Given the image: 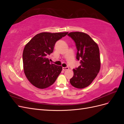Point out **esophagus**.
<instances>
[{"label":"esophagus","mask_w":124,"mask_h":124,"mask_svg":"<svg viewBox=\"0 0 124 124\" xmlns=\"http://www.w3.org/2000/svg\"><path fill=\"white\" fill-rule=\"evenodd\" d=\"M69 69V67H63L62 68V70H68Z\"/></svg>","instance_id":"1"}]
</instances>
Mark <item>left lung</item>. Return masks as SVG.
<instances>
[{"label":"left lung","mask_w":124,"mask_h":124,"mask_svg":"<svg viewBox=\"0 0 124 124\" xmlns=\"http://www.w3.org/2000/svg\"><path fill=\"white\" fill-rule=\"evenodd\" d=\"M68 36L76 43L77 59L80 66L73 69V76L70 84L77 88H83L91 84L100 69V58L98 45L91 37L82 32H71Z\"/></svg>","instance_id":"obj_1"}]
</instances>
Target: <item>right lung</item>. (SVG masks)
Returning a JSON list of instances; mask_svg holds the SVG:
<instances>
[{
  "label": "right lung",
  "instance_id": "right-lung-1",
  "mask_svg": "<svg viewBox=\"0 0 124 124\" xmlns=\"http://www.w3.org/2000/svg\"><path fill=\"white\" fill-rule=\"evenodd\" d=\"M68 33L41 32L25 46L23 53L24 73L35 87L40 89L49 87L61 73L62 67L50 63L48 56L53 52L56 41Z\"/></svg>",
  "mask_w": 124,
  "mask_h": 124
}]
</instances>
